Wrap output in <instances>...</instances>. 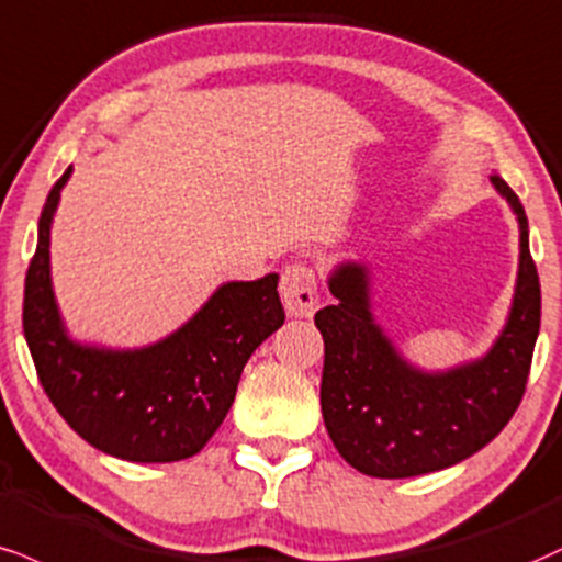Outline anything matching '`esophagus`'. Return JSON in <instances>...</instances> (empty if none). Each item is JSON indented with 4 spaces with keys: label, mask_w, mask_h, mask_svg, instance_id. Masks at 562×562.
I'll return each instance as SVG.
<instances>
[{
    "label": "esophagus",
    "mask_w": 562,
    "mask_h": 562,
    "mask_svg": "<svg viewBox=\"0 0 562 562\" xmlns=\"http://www.w3.org/2000/svg\"><path fill=\"white\" fill-rule=\"evenodd\" d=\"M282 303H285L290 316L308 319L319 306V293H316V274L306 263H290L280 280Z\"/></svg>",
    "instance_id": "1"
}]
</instances>
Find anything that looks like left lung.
Returning <instances> with one entry per match:
<instances>
[{
    "label": "left lung",
    "mask_w": 562,
    "mask_h": 562,
    "mask_svg": "<svg viewBox=\"0 0 562 562\" xmlns=\"http://www.w3.org/2000/svg\"><path fill=\"white\" fill-rule=\"evenodd\" d=\"M490 180L516 214L520 256L508 322L476 361L414 367L371 314L367 263L342 261L329 274L337 301L314 316L324 337L322 416L337 452L361 474L408 479L461 463L503 431L524 397L542 293L524 206L503 178Z\"/></svg>",
    "instance_id": "1"
}]
</instances>
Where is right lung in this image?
I'll use <instances>...</instances> for the list:
<instances>
[{"label":"right lung","instance_id":"add662e5","mask_svg":"<svg viewBox=\"0 0 562 562\" xmlns=\"http://www.w3.org/2000/svg\"><path fill=\"white\" fill-rule=\"evenodd\" d=\"M70 175L67 167L46 195L25 274L23 333L38 382L70 429L106 456L133 463L191 458L225 422L248 358L285 322L280 274L225 282L154 346L114 350L72 340L49 267L52 220Z\"/></svg>","mask_w":562,"mask_h":562}]
</instances>
